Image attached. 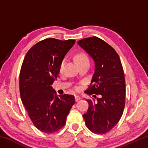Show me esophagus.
Segmentation results:
<instances>
[{
    "instance_id": "esophagus-1",
    "label": "esophagus",
    "mask_w": 148,
    "mask_h": 148,
    "mask_svg": "<svg viewBox=\"0 0 148 148\" xmlns=\"http://www.w3.org/2000/svg\"><path fill=\"white\" fill-rule=\"evenodd\" d=\"M81 99V97H79V96H75V101H76V102L78 101L79 100Z\"/></svg>"
}]
</instances>
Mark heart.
<instances>
[{
  "label": "heart",
  "instance_id": "b5f03b06",
  "mask_svg": "<svg viewBox=\"0 0 148 148\" xmlns=\"http://www.w3.org/2000/svg\"><path fill=\"white\" fill-rule=\"evenodd\" d=\"M76 59L78 64L82 63V62H89L88 58H87V56H85L84 54L77 55L76 57ZM64 66H65V60H63V61L61 62V64H60V66H59L60 72H62L63 71V70L64 69Z\"/></svg>",
  "mask_w": 148,
  "mask_h": 148
}]
</instances>
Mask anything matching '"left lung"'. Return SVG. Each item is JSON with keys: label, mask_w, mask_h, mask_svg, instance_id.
Returning a JSON list of instances; mask_svg holds the SVG:
<instances>
[{"label": "left lung", "mask_w": 148, "mask_h": 148, "mask_svg": "<svg viewBox=\"0 0 148 148\" xmlns=\"http://www.w3.org/2000/svg\"><path fill=\"white\" fill-rule=\"evenodd\" d=\"M77 44L95 63L91 86L85 92L101 95L96 101L87 100L89 108L83 117L90 131L105 134L118 123L123 112L126 89L121 62L113 47L98 37L80 40Z\"/></svg>", "instance_id": "obj_1"}]
</instances>
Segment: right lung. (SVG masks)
<instances>
[{"mask_svg": "<svg viewBox=\"0 0 148 148\" xmlns=\"http://www.w3.org/2000/svg\"><path fill=\"white\" fill-rule=\"evenodd\" d=\"M75 42L45 39L29 50L22 64L21 101L34 126L45 133L61 129L75 103L73 95H57L51 86L59 75L60 64Z\"/></svg>", "mask_w": 148, "mask_h": 148, "instance_id": "1", "label": "right lung"}]
</instances>
